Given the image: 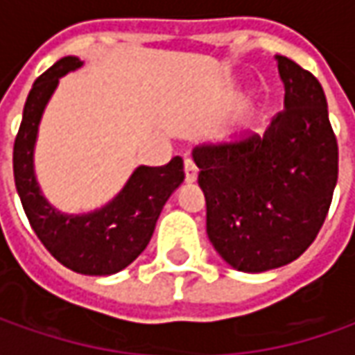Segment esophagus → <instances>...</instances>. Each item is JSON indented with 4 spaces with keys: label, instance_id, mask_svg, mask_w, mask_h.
<instances>
[{
    "label": "esophagus",
    "instance_id": "1",
    "mask_svg": "<svg viewBox=\"0 0 355 355\" xmlns=\"http://www.w3.org/2000/svg\"><path fill=\"white\" fill-rule=\"evenodd\" d=\"M183 170H185V182L193 183L197 182V173H199V168L195 166L191 158H185V162H183Z\"/></svg>",
    "mask_w": 355,
    "mask_h": 355
}]
</instances>
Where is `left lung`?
<instances>
[{
    "label": "left lung",
    "instance_id": "obj_1",
    "mask_svg": "<svg viewBox=\"0 0 355 355\" xmlns=\"http://www.w3.org/2000/svg\"><path fill=\"white\" fill-rule=\"evenodd\" d=\"M284 110L265 135L193 150L207 199V234L241 272L295 261L317 238L338 180V145L319 80L276 55Z\"/></svg>",
    "mask_w": 355,
    "mask_h": 355
}]
</instances>
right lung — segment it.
I'll list each match as a JSON object with an SVG mask.
<instances>
[{
	"mask_svg": "<svg viewBox=\"0 0 355 355\" xmlns=\"http://www.w3.org/2000/svg\"><path fill=\"white\" fill-rule=\"evenodd\" d=\"M80 65L79 58L67 55L34 80L15 139V185L36 236L61 265L80 275L107 276L123 270L145 251L164 205L185 173L180 156L158 168L139 166L112 201L85 214H65L46 201L34 175L38 125L61 77Z\"/></svg>",
	"mask_w": 355,
	"mask_h": 355,
	"instance_id": "obj_1",
	"label": "right lung"
}]
</instances>
